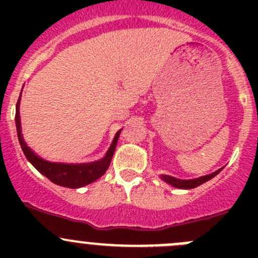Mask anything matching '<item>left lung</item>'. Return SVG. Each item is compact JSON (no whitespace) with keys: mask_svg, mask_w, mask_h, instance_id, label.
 Here are the masks:
<instances>
[{"mask_svg":"<svg viewBox=\"0 0 258 258\" xmlns=\"http://www.w3.org/2000/svg\"><path fill=\"white\" fill-rule=\"evenodd\" d=\"M222 168H220V170L215 171V172H213V173H210V175L201 176V177H199V178L179 179V178L172 177V176H168V175H161L160 178L162 179V181H165L166 183L171 184V186H172V187H176V188L191 189V188H195V187H199L200 184L205 183V182L210 181L211 178H213L216 175H218V173L221 172V170H222Z\"/></svg>","mask_w":258,"mask_h":258,"instance_id":"left-lung-1","label":"left lung"}]
</instances>
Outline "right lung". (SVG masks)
<instances>
[{
    "mask_svg": "<svg viewBox=\"0 0 258 258\" xmlns=\"http://www.w3.org/2000/svg\"><path fill=\"white\" fill-rule=\"evenodd\" d=\"M20 101L21 96L18 98V102L16 105V128H17V136L18 141H20L21 148H22L23 153H25L26 158L30 161L31 165L36 168L40 173L46 176L49 181L53 183L58 184V186L69 187V188H80V187L90 184L98 179L101 176L105 175L107 171L108 166H110L111 160L114 150H116L117 141H118V136L121 134V130L117 131L114 135V139L111 144L110 148L106 152L101 160L93 161V162L87 163H63V162H51V161H46L41 158L40 156L36 155L27 145L23 141L22 137V130H21V118H20Z\"/></svg>",
    "mask_w": 258,
    "mask_h": 258,
    "instance_id": "1",
    "label": "right lung"
}]
</instances>
